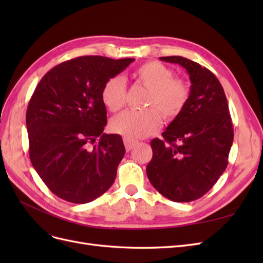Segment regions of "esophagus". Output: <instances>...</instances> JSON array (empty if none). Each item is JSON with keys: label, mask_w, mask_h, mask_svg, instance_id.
Returning a JSON list of instances; mask_svg holds the SVG:
<instances>
[{"label": "esophagus", "mask_w": 263, "mask_h": 263, "mask_svg": "<svg viewBox=\"0 0 263 263\" xmlns=\"http://www.w3.org/2000/svg\"><path fill=\"white\" fill-rule=\"evenodd\" d=\"M124 144H125L126 150L129 151V150H132V149L135 147V145H136V142L130 140V139H128V138H124Z\"/></svg>", "instance_id": "obj_1"}]
</instances>
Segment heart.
<instances>
[{"label":"heart","instance_id":"b5f03b06","mask_svg":"<svg viewBox=\"0 0 263 263\" xmlns=\"http://www.w3.org/2000/svg\"><path fill=\"white\" fill-rule=\"evenodd\" d=\"M136 79L149 90L145 106L151 108L125 110L109 123L110 130L130 140L148 137L160 128L162 118L159 111L165 121L177 118L190 98L186 82L174 78L173 71L161 62L149 61L141 65L136 71ZM101 100L110 112L121 109L126 102L124 79L119 76L108 79L102 87Z\"/></svg>","mask_w":263,"mask_h":263}]
</instances>
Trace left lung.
<instances>
[{
	"label": "left lung",
	"instance_id": "left-lung-1",
	"mask_svg": "<svg viewBox=\"0 0 263 263\" xmlns=\"http://www.w3.org/2000/svg\"><path fill=\"white\" fill-rule=\"evenodd\" d=\"M160 60L186 70L190 98L162 133L163 139L151 140L147 177L164 197L191 202L209 192L226 169L234 140L232 118L224 89L209 69L181 55Z\"/></svg>",
	"mask_w": 263,
	"mask_h": 263
}]
</instances>
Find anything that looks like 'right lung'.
<instances>
[{
  "mask_svg": "<svg viewBox=\"0 0 263 263\" xmlns=\"http://www.w3.org/2000/svg\"><path fill=\"white\" fill-rule=\"evenodd\" d=\"M133 58L84 55L60 63L36 86L26 126L31 164L53 194L85 204L112 186L125 155L122 137L104 134L103 85Z\"/></svg>",
  "mask_w": 263,
  "mask_h": 263,
  "instance_id": "obj_1",
  "label": "right lung"
}]
</instances>
